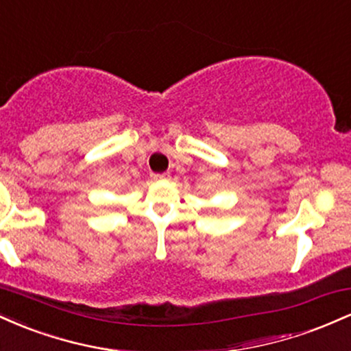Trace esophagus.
Returning <instances> with one entry per match:
<instances>
[{"label": "esophagus", "instance_id": "esophagus-1", "mask_svg": "<svg viewBox=\"0 0 351 351\" xmlns=\"http://www.w3.org/2000/svg\"><path fill=\"white\" fill-rule=\"evenodd\" d=\"M152 178L153 180H168L170 178V173H153Z\"/></svg>", "mask_w": 351, "mask_h": 351}]
</instances>
